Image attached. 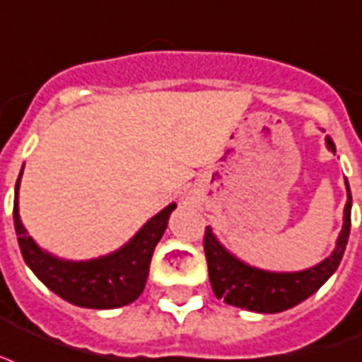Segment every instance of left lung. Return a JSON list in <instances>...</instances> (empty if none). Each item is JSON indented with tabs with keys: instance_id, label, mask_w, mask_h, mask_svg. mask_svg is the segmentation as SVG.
<instances>
[{
	"instance_id": "left-lung-1",
	"label": "left lung",
	"mask_w": 362,
	"mask_h": 362,
	"mask_svg": "<svg viewBox=\"0 0 362 362\" xmlns=\"http://www.w3.org/2000/svg\"><path fill=\"white\" fill-rule=\"evenodd\" d=\"M327 144L328 150L336 151L334 140L330 136H327ZM344 214H346L344 228L336 243L334 252L319 266L298 273H269L247 266L237 260L235 256H231L216 241V237L212 235L211 228H206L203 247H205L206 266H209V277H211L214 296L230 305L256 311V313H279L303 302L305 298L315 294L340 266L349 239V228H351L349 184H347V203Z\"/></svg>"
}]
</instances>
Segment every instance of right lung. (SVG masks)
Listing matches in <instances>:
<instances>
[{"label":"right lung","instance_id":"right-lung-1","mask_svg":"<svg viewBox=\"0 0 362 362\" xmlns=\"http://www.w3.org/2000/svg\"><path fill=\"white\" fill-rule=\"evenodd\" d=\"M15 187V230L18 235L22 258L37 279L66 302L89 308V310H112L134 302L146 286L150 273L153 248L167 230L175 203L157 212L150 222L114 255L102 256L89 262H66L43 252L34 239L28 235L18 216V184Z\"/></svg>","mask_w":362,"mask_h":362}]
</instances>
